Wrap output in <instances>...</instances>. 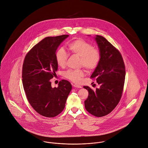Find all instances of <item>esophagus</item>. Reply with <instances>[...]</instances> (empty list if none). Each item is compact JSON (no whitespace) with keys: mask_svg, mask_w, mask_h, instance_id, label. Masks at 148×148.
Here are the masks:
<instances>
[{"mask_svg":"<svg viewBox=\"0 0 148 148\" xmlns=\"http://www.w3.org/2000/svg\"><path fill=\"white\" fill-rule=\"evenodd\" d=\"M73 86L75 88H82V86H79V85H77V84H73Z\"/></svg>","mask_w":148,"mask_h":148,"instance_id":"esophagus-1","label":"esophagus"}]
</instances>
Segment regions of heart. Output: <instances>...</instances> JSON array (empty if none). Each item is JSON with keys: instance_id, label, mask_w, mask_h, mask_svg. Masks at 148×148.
<instances>
[{"instance_id": "1", "label": "heart", "mask_w": 148, "mask_h": 148, "mask_svg": "<svg viewBox=\"0 0 148 148\" xmlns=\"http://www.w3.org/2000/svg\"><path fill=\"white\" fill-rule=\"evenodd\" d=\"M70 51L80 57V64L88 71L95 69L100 60V53L98 50L94 49L93 46L83 39H77L71 42L68 44ZM68 58V54L65 49L61 48L56 53V60L59 66L64 67L65 65ZM65 77L75 83L80 82L84 75L83 69H69L64 73Z\"/></svg>"}]
</instances>
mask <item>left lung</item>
<instances>
[{"instance_id": "obj_1", "label": "left lung", "mask_w": 148, "mask_h": 148, "mask_svg": "<svg viewBox=\"0 0 148 148\" xmlns=\"http://www.w3.org/2000/svg\"><path fill=\"white\" fill-rule=\"evenodd\" d=\"M94 38L98 47L100 60L91 77L96 78L100 87L95 91L88 86L83 87L89 93L84 105L90 114L101 117L110 113L118 104L123 89L126 71L120 52L104 37L96 35Z\"/></svg>"}]
</instances>
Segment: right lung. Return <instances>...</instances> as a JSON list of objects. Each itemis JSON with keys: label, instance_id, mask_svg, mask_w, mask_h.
I'll list each match as a JSON object with an SVG mask.
<instances>
[{"label": "right lung", "instance_id": "1", "mask_svg": "<svg viewBox=\"0 0 148 148\" xmlns=\"http://www.w3.org/2000/svg\"><path fill=\"white\" fill-rule=\"evenodd\" d=\"M68 35L48 37L26 54L22 68V83L29 102L40 115L52 118L64 110L72 90L71 84L62 80L53 88L50 79L56 74V53Z\"/></svg>", "mask_w": 148, "mask_h": 148}]
</instances>
